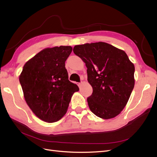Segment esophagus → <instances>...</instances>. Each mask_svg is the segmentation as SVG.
Listing matches in <instances>:
<instances>
[{"instance_id":"esophagus-1","label":"esophagus","mask_w":157,"mask_h":157,"mask_svg":"<svg viewBox=\"0 0 157 157\" xmlns=\"http://www.w3.org/2000/svg\"><path fill=\"white\" fill-rule=\"evenodd\" d=\"M77 85H78L79 88H81V86H82V83H77Z\"/></svg>"}]
</instances>
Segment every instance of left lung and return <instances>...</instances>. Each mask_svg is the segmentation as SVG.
<instances>
[{
    "mask_svg": "<svg viewBox=\"0 0 157 157\" xmlns=\"http://www.w3.org/2000/svg\"><path fill=\"white\" fill-rule=\"evenodd\" d=\"M74 53L87 68L92 94L90 111L103 119L113 118L122 111L135 86V66L123 50L103 42L75 45Z\"/></svg>",
    "mask_w": 157,
    "mask_h": 157,
    "instance_id": "1",
    "label": "left lung"
}]
</instances>
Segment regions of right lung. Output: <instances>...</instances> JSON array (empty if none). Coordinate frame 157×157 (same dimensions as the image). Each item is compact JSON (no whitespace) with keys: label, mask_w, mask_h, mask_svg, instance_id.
Masks as SVG:
<instances>
[{"label":"right lung","mask_w":157,"mask_h":157,"mask_svg":"<svg viewBox=\"0 0 157 157\" xmlns=\"http://www.w3.org/2000/svg\"><path fill=\"white\" fill-rule=\"evenodd\" d=\"M72 50L70 46L44 49L25 63L20 75L28 105L46 122L59 120L67 113L72 94L79 90L68 80L65 68Z\"/></svg>","instance_id":"add662e5"}]
</instances>
